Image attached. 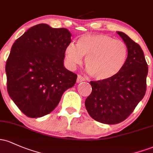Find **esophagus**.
Masks as SVG:
<instances>
[{
	"label": "esophagus",
	"instance_id": "esophagus-1",
	"mask_svg": "<svg viewBox=\"0 0 153 153\" xmlns=\"http://www.w3.org/2000/svg\"><path fill=\"white\" fill-rule=\"evenodd\" d=\"M85 78L83 77L82 75H78V78H77V83H80L82 81H84Z\"/></svg>",
	"mask_w": 153,
	"mask_h": 153
}]
</instances>
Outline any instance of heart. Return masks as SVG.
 I'll use <instances>...</instances> for the list:
<instances>
[{"instance_id": "heart-1", "label": "heart", "mask_w": 153, "mask_h": 153, "mask_svg": "<svg viewBox=\"0 0 153 153\" xmlns=\"http://www.w3.org/2000/svg\"><path fill=\"white\" fill-rule=\"evenodd\" d=\"M128 49L123 42L107 35H86L78 39L77 46L69 43L65 56L71 68H75L86 56L85 65L90 75L98 80L110 79L123 68Z\"/></svg>"}]
</instances>
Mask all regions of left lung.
Listing matches in <instances>:
<instances>
[{
  "label": "left lung",
  "mask_w": 153,
  "mask_h": 153,
  "mask_svg": "<svg viewBox=\"0 0 153 153\" xmlns=\"http://www.w3.org/2000/svg\"><path fill=\"white\" fill-rule=\"evenodd\" d=\"M128 49L126 62L122 70L107 80L91 81V94L85 106L91 117L106 124H117L128 117L147 89L148 67L142 49L122 32H117Z\"/></svg>",
  "instance_id": "8db88e82"
}]
</instances>
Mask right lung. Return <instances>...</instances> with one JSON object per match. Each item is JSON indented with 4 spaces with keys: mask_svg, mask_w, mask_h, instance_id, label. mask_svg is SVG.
Instances as JSON below:
<instances>
[{
    "mask_svg": "<svg viewBox=\"0 0 153 153\" xmlns=\"http://www.w3.org/2000/svg\"><path fill=\"white\" fill-rule=\"evenodd\" d=\"M71 36L66 28L39 24L27 30L13 44L6 64L7 91L26 116L49 114L64 92L75 85L77 75L63 65Z\"/></svg>",
    "mask_w": 153,
    "mask_h": 153,
    "instance_id": "add662e5",
    "label": "right lung"
}]
</instances>
